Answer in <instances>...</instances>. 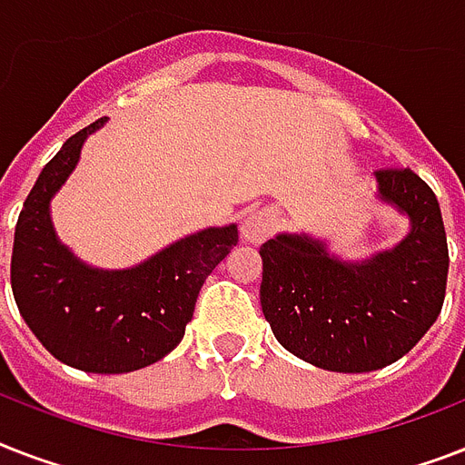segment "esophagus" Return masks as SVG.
Segmentation results:
<instances>
[{
  "label": "esophagus",
  "mask_w": 465,
  "mask_h": 465,
  "mask_svg": "<svg viewBox=\"0 0 465 465\" xmlns=\"http://www.w3.org/2000/svg\"><path fill=\"white\" fill-rule=\"evenodd\" d=\"M275 224H277V219L272 212L255 210L243 219V224H241V236H243L248 243H262V241L272 236Z\"/></svg>",
  "instance_id": "1"
}]
</instances>
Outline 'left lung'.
I'll return each instance as SVG.
<instances>
[{"mask_svg":"<svg viewBox=\"0 0 465 465\" xmlns=\"http://www.w3.org/2000/svg\"><path fill=\"white\" fill-rule=\"evenodd\" d=\"M383 203L411 219L396 248L342 262L323 241L277 233L261 246V306L284 350L328 371H374L408 354L440 316L449 248L432 188L411 168H379Z\"/></svg>","mask_w":465,"mask_h":465,"instance_id":"1","label":"left lung"}]
</instances>
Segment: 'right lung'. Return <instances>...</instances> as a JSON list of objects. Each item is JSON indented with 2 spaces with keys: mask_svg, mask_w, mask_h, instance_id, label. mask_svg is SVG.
Instances as JSON below:
<instances>
[{
  "mask_svg": "<svg viewBox=\"0 0 465 465\" xmlns=\"http://www.w3.org/2000/svg\"><path fill=\"white\" fill-rule=\"evenodd\" d=\"M72 134L40 171L18 214L11 290L21 316L54 360L91 374H123L166 357L185 335L204 280L236 246V224L190 233L130 270L84 265L54 236L50 200L74 171L84 140Z\"/></svg>",
  "mask_w": 465,
  "mask_h": 465,
  "instance_id": "1",
  "label": "right lung"
}]
</instances>
